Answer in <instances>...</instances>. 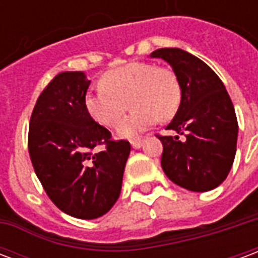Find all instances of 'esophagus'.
Here are the masks:
<instances>
[{"instance_id":"esophagus-1","label":"esophagus","mask_w":258,"mask_h":258,"mask_svg":"<svg viewBox=\"0 0 258 258\" xmlns=\"http://www.w3.org/2000/svg\"><path fill=\"white\" fill-rule=\"evenodd\" d=\"M131 145H133L134 149H140L141 145H142V140L141 138H135V140L131 141Z\"/></svg>"}]
</instances>
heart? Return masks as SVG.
I'll use <instances>...</instances> for the list:
<instances>
[{
	"label": "heart",
	"instance_id": "obj_1",
	"mask_svg": "<svg viewBox=\"0 0 258 258\" xmlns=\"http://www.w3.org/2000/svg\"><path fill=\"white\" fill-rule=\"evenodd\" d=\"M99 85L85 95V109L95 121L113 128L128 105L133 106L118 125V135L124 138H133L157 120H171L182 99L175 72L152 62H130L110 69L102 74Z\"/></svg>",
	"mask_w": 258,
	"mask_h": 258
}]
</instances>
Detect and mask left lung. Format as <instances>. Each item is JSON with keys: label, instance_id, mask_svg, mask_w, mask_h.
<instances>
[{"label": "left lung", "instance_id": "obj_1", "mask_svg": "<svg viewBox=\"0 0 258 258\" xmlns=\"http://www.w3.org/2000/svg\"><path fill=\"white\" fill-rule=\"evenodd\" d=\"M151 56L171 64L182 90L178 112L166 127L175 135L156 134L163 145V171L185 189H214L227 178L236 153L238 120L232 101L220 77L192 53L160 48Z\"/></svg>", "mask_w": 258, "mask_h": 258}]
</instances>
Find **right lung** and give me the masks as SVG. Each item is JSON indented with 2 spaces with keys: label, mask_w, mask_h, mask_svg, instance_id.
Listing matches in <instances>:
<instances>
[{
  "label": "right lung",
  "mask_w": 258,
  "mask_h": 258,
  "mask_svg": "<svg viewBox=\"0 0 258 258\" xmlns=\"http://www.w3.org/2000/svg\"><path fill=\"white\" fill-rule=\"evenodd\" d=\"M90 85L81 72L56 74L42 90L29 125L37 177L59 210L83 220L106 214L120 196L131 145L112 140L84 105ZM96 146L102 151L96 152Z\"/></svg>",
  "instance_id": "add662e5"
}]
</instances>
